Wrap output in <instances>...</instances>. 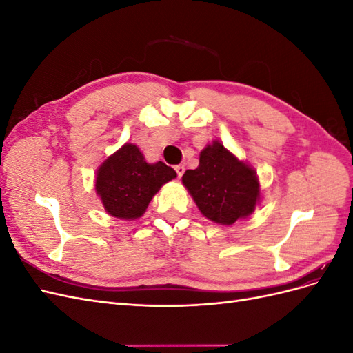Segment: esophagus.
<instances>
[{
	"label": "esophagus",
	"instance_id": "esophagus-1",
	"mask_svg": "<svg viewBox=\"0 0 353 353\" xmlns=\"http://www.w3.org/2000/svg\"><path fill=\"white\" fill-rule=\"evenodd\" d=\"M175 170H176V175L181 178V176H183V174L185 172V168H184V165H176Z\"/></svg>",
	"mask_w": 353,
	"mask_h": 353
}]
</instances>
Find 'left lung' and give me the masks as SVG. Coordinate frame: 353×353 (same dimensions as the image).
<instances>
[{"label": "left lung", "instance_id": "left-lung-1", "mask_svg": "<svg viewBox=\"0 0 353 353\" xmlns=\"http://www.w3.org/2000/svg\"><path fill=\"white\" fill-rule=\"evenodd\" d=\"M183 183L208 219L231 225L250 215L259 199L254 170L215 141L200 153V163L188 169Z\"/></svg>", "mask_w": 353, "mask_h": 353}]
</instances>
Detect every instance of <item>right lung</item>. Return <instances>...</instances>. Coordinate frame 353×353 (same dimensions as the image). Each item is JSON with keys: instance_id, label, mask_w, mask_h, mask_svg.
Here are the masks:
<instances>
[{"instance_id": "1", "label": "right lung", "mask_w": 353, "mask_h": 353, "mask_svg": "<svg viewBox=\"0 0 353 353\" xmlns=\"http://www.w3.org/2000/svg\"><path fill=\"white\" fill-rule=\"evenodd\" d=\"M175 176L170 166L147 163L140 148L125 144L100 166L95 190L112 216L135 219L145 212L160 187Z\"/></svg>"}]
</instances>
